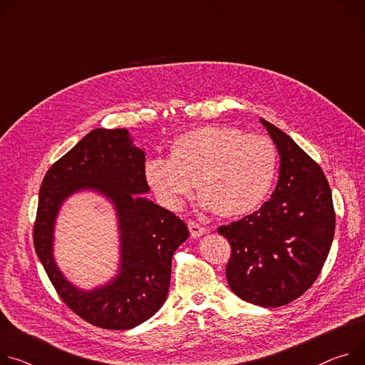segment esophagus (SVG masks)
<instances>
[{"label":"esophagus","mask_w":365,"mask_h":365,"mask_svg":"<svg viewBox=\"0 0 365 365\" xmlns=\"http://www.w3.org/2000/svg\"><path fill=\"white\" fill-rule=\"evenodd\" d=\"M188 230H190V234L192 238H200L202 235H205L207 232L206 228H203L202 225H199L197 222H192V220L188 222Z\"/></svg>","instance_id":"34e87169"}]
</instances>
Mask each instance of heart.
<instances>
[{
	"label": "heart",
	"instance_id": "1",
	"mask_svg": "<svg viewBox=\"0 0 365 365\" xmlns=\"http://www.w3.org/2000/svg\"><path fill=\"white\" fill-rule=\"evenodd\" d=\"M276 170L277 150L267 135L206 125L177 137L170 159L146 160L145 180L168 209H181L194 181L203 209L234 217L266 200Z\"/></svg>",
	"mask_w": 365,
	"mask_h": 365
}]
</instances>
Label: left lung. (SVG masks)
I'll return each mask as SVG.
<instances>
[{"instance_id":"obj_1","label":"left lung","mask_w":365,"mask_h":365,"mask_svg":"<svg viewBox=\"0 0 365 365\" xmlns=\"http://www.w3.org/2000/svg\"><path fill=\"white\" fill-rule=\"evenodd\" d=\"M260 123L280 155L276 188L257 212L217 232L231 244L232 292L270 308L289 304L314 284L333 241L334 210L320 166L287 133Z\"/></svg>"}]
</instances>
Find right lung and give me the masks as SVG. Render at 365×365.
Here are the masks:
<instances>
[{
    "label": "right lung",
    "mask_w": 365,
    "mask_h": 365,
    "mask_svg": "<svg viewBox=\"0 0 365 365\" xmlns=\"http://www.w3.org/2000/svg\"><path fill=\"white\" fill-rule=\"evenodd\" d=\"M92 190L116 210L120 234L118 274L83 290L71 284L53 257V232L61 206L71 195ZM145 180V152L125 128H95L55 162L41 191L34 242L53 288L71 310L102 329H133L163 305L175 250L188 238L185 223L155 205Z\"/></svg>",
    "instance_id": "1"
}]
</instances>
